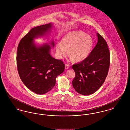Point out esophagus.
I'll list each match as a JSON object with an SVG mask.
<instances>
[{
  "label": "esophagus",
  "mask_w": 130,
  "mask_h": 130,
  "mask_svg": "<svg viewBox=\"0 0 130 130\" xmlns=\"http://www.w3.org/2000/svg\"><path fill=\"white\" fill-rule=\"evenodd\" d=\"M65 68L66 69H68L69 68V65L67 64H65Z\"/></svg>",
  "instance_id": "obj_1"
}]
</instances>
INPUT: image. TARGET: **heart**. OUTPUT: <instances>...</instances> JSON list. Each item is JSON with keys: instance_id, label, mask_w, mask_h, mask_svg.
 Wrapping results in <instances>:
<instances>
[{"instance_id": "heart-1", "label": "heart", "mask_w": 130, "mask_h": 130, "mask_svg": "<svg viewBox=\"0 0 130 130\" xmlns=\"http://www.w3.org/2000/svg\"><path fill=\"white\" fill-rule=\"evenodd\" d=\"M93 46L92 38L82 31H71L64 36L61 42L56 44V54L62 59L67 53L71 59L76 61L85 59L89 55Z\"/></svg>"}]
</instances>
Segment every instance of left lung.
I'll return each instance as SVG.
<instances>
[{
    "instance_id": "left-lung-1",
    "label": "left lung",
    "mask_w": 130,
    "mask_h": 130,
    "mask_svg": "<svg viewBox=\"0 0 130 130\" xmlns=\"http://www.w3.org/2000/svg\"><path fill=\"white\" fill-rule=\"evenodd\" d=\"M98 42L86 58L72 66L75 73L72 81L77 93L88 95L95 93L107 77L110 63V53L104 38L97 34Z\"/></svg>"
}]
</instances>
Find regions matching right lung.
Segmentation results:
<instances>
[{"mask_svg": "<svg viewBox=\"0 0 130 130\" xmlns=\"http://www.w3.org/2000/svg\"><path fill=\"white\" fill-rule=\"evenodd\" d=\"M52 27L51 23L33 28L20 41L17 64L19 75L26 86L38 94L49 92L56 84V77L62 73L65 64L50 55L51 47H37L34 39L42 36ZM53 47L54 43L52 42Z\"/></svg>", "mask_w": 130, "mask_h": 130, "instance_id": "1", "label": "right lung"}]
</instances>
